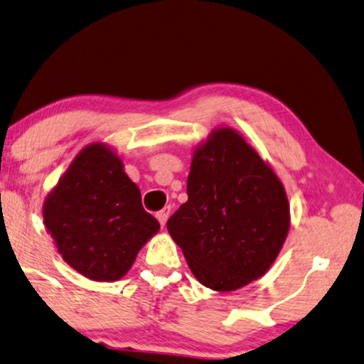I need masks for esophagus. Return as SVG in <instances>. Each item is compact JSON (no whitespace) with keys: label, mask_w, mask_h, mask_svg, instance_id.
Segmentation results:
<instances>
[{"label":"esophagus","mask_w":364,"mask_h":364,"mask_svg":"<svg viewBox=\"0 0 364 364\" xmlns=\"http://www.w3.org/2000/svg\"><path fill=\"white\" fill-rule=\"evenodd\" d=\"M169 215H171V206H164L161 211H158V215H156V218H158V221L161 223V225L164 226L166 225V221H168V218H169Z\"/></svg>","instance_id":"obj_1"}]
</instances>
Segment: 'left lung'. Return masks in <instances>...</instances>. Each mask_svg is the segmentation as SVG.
Masks as SVG:
<instances>
[{
  "label": "left lung",
  "mask_w": 364,
  "mask_h": 364,
  "mask_svg": "<svg viewBox=\"0 0 364 364\" xmlns=\"http://www.w3.org/2000/svg\"><path fill=\"white\" fill-rule=\"evenodd\" d=\"M188 201L169 218V235L196 279L232 291L263 276L289 230L287 191L259 154L230 128L195 151Z\"/></svg>",
  "instance_id": "left-lung-1"
}]
</instances>
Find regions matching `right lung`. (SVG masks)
Returning a JSON list of instances; mask_svg holds the SVG:
<instances>
[{"label": "right lung", "mask_w": 364, "mask_h": 364, "mask_svg": "<svg viewBox=\"0 0 364 364\" xmlns=\"http://www.w3.org/2000/svg\"><path fill=\"white\" fill-rule=\"evenodd\" d=\"M43 216L63 259L95 281L124 276L159 230L121 159L100 143L86 146L70 164L48 195Z\"/></svg>", "instance_id": "add662e5"}]
</instances>
